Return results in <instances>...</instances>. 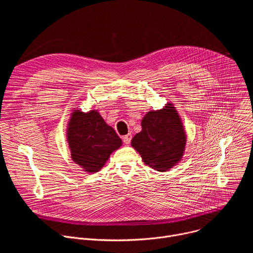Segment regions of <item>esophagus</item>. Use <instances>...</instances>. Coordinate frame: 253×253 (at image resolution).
<instances>
[{"instance_id": "esophagus-1", "label": "esophagus", "mask_w": 253, "mask_h": 253, "mask_svg": "<svg viewBox=\"0 0 253 253\" xmlns=\"http://www.w3.org/2000/svg\"><path fill=\"white\" fill-rule=\"evenodd\" d=\"M131 139H132V134L131 133H128L127 135L123 136V141L125 144H129L131 142Z\"/></svg>"}]
</instances>
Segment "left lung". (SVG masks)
<instances>
[{
	"label": "left lung",
	"instance_id": "1",
	"mask_svg": "<svg viewBox=\"0 0 253 253\" xmlns=\"http://www.w3.org/2000/svg\"><path fill=\"white\" fill-rule=\"evenodd\" d=\"M142 130L131 141L132 147L149 167L165 172L182 159L186 133L176 108L167 103L160 110H151L141 121Z\"/></svg>",
	"mask_w": 253,
	"mask_h": 253
}]
</instances>
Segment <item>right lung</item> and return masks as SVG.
I'll return each instance as SVG.
<instances>
[{"label":"right lung","instance_id":"right-lung-1","mask_svg":"<svg viewBox=\"0 0 253 253\" xmlns=\"http://www.w3.org/2000/svg\"><path fill=\"white\" fill-rule=\"evenodd\" d=\"M71 158L88 173L98 172L119 149L122 140L97 110L87 113L73 110L67 127Z\"/></svg>","mask_w":253,"mask_h":253}]
</instances>
